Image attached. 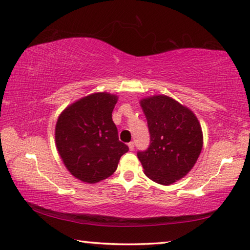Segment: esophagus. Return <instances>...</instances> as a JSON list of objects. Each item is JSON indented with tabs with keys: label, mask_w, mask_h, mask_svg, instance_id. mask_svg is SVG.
I'll list each match as a JSON object with an SVG mask.
<instances>
[{
	"label": "esophagus",
	"mask_w": 250,
	"mask_h": 250,
	"mask_svg": "<svg viewBox=\"0 0 250 250\" xmlns=\"http://www.w3.org/2000/svg\"><path fill=\"white\" fill-rule=\"evenodd\" d=\"M128 146H129V150H130V151H132V150L134 149V142H129V144H128Z\"/></svg>",
	"instance_id": "34e87169"
}]
</instances>
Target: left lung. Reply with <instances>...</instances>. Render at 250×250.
<instances>
[{
	"instance_id": "8db88e82",
	"label": "left lung",
	"mask_w": 250,
	"mask_h": 250,
	"mask_svg": "<svg viewBox=\"0 0 250 250\" xmlns=\"http://www.w3.org/2000/svg\"><path fill=\"white\" fill-rule=\"evenodd\" d=\"M139 104L151 139L146 151L138 152L145 175L159 185L175 184L188 175L203 150L200 122L188 106L165 94Z\"/></svg>"
}]
</instances>
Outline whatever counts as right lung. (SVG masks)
Segmentation results:
<instances>
[{
  "label": "right lung",
  "instance_id": "obj_1",
  "mask_svg": "<svg viewBox=\"0 0 250 250\" xmlns=\"http://www.w3.org/2000/svg\"><path fill=\"white\" fill-rule=\"evenodd\" d=\"M117 94L96 92L62 111L55 125V146L65 168L74 178L98 184L116 171L128 146L119 141L112 121Z\"/></svg>",
  "mask_w": 250,
  "mask_h": 250
}]
</instances>
